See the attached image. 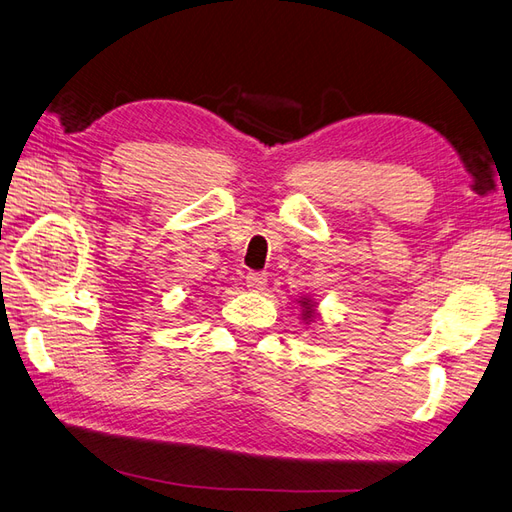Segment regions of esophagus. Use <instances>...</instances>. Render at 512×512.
Returning a JSON list of instances; mask_svg holds the SVG:
<instances>
[{"label":"esophagus","instance_id":"34e87169","mask_svg":"<svg viewBox=\"0 0 512 512\" xmlns=\"http://www.w3.org/2000/svg\"><path fill=\"white\" fill-rule=\"evenodd\" d=\"M245 282H247V288L250 290H262L267 286V273H258V271H254V273H247V278H245Z\"/></svg>","mask_w":512,"mask_h":512}]
</instances>
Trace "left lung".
Returning a JSON list of instances; mask_svg holds the SVG:
<instances>
[{"label": "left lung", "instance_id": "8db88e82", "mask_svg": "<svg viewBox=\"0 0 512 512\" xmlns=\"http://www.w3.org/2000/svg\"><path fill=\"white\" fill-rule=\"evenodd\" d=\"M297 303L301 306V319L308 325L319 319V312H316V301H312L310 297H299Z\"/></svg>", "mask_w": 512, "mask_h": 512}]
</instances>
